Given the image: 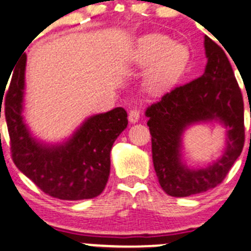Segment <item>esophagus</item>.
Wrapping results in <instances>:
<instances>
[{"instance_id":"1","label":"esophagus","mask_w":251,"mask_h":251,"mask_svg":"<svg viewBox=\"0 0 251 251\" xmlns=\"http://www.w3.org/2000/svg\"><path fill=\"white\" fill-rule=\"evenodd\" d=\"M140 119V111L137 109H132L128 112V121L130 123H137Z\"/></svg>"}]
</instances>
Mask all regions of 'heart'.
Returning <instances> with one entry per match:
<instances>
[{
  "label": "heart",
  "instance_id": "heart-1",
  "mask_svg": "<svg viewBox=\"0 0 251 251\" xmlns=\"http://www.w3.org/2000/svg\"><path fill=\"white\" fill-rule=\"evenodd\" d=\"M135 64L146 67L150 64L149 85L155 91L171 87L184 74L189 62V51L185 46L173 44L165 35L152 33L140 38L134 50Z\"/></svg>",
  "mask_w": 251,
  "mask_h": 251
}]
</instances>
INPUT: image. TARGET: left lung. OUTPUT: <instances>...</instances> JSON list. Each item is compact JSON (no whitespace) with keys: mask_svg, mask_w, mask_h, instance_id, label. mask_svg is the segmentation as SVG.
Wrapping results in <instances>:
<instances>
[{"mask_svg":"<svg viewBox=\"0 0 251 251\" xmlns=\"http://www.w3.org/2000/svg\"><path fill=\"white\" fill-rule=\"evenodd\" d=\"M205 51L204 75L176 86L145 111L160 186L168 195L177 198L204 193L221 184L245 142L244 100L231 64L224 50L207 36ZM213 120L229 127L227 150L209 168L189 171L179 159L182 131L195 122Z\"/></svg>","mask_w":251,"mask_h":251,"instance_id":"1","label":"left lung"}]
</instances>
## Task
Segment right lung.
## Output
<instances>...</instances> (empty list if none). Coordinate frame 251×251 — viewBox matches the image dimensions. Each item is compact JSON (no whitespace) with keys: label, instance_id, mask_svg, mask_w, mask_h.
<instances>
[{"label":"right lung","instance_id":"obj_1","mask_svg":"<svg viewBox=\"0 0 251 251\" xmlns=\"http://www.w3.org/2000/svg\"><path fill=\"white\" fill-rule=\"evenodd\" d=\"M26 58L24 53L12 69L7 91L6 87L1 89V107L3 100L13 162L52 198L83 200L100 195L109 180L110 151L127 126V112L116 107L95 115L64 145H41L31 137L22 117Z\"/></svg>","mask_w":251,"mask_h":251}]
</instances>
